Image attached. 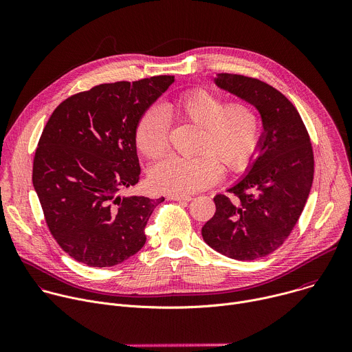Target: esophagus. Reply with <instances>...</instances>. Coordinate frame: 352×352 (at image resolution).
<instances>
[{"label": "esophagus", "instance_id": "34e87169", "mask_svg": "<svg viewBox=\"0 0 352 352\" xmlns=\"http://www.w3.org/2000/svg\"><path fill=\"white\" fill-rule=\"evenodd\" d=\"M167 199L168 200H177V202H190L192 197L190 196H184V195H174V193H170L167 195Z\"/></svg>", "mask_w": 352, "mask_h": 352}]
</instances>
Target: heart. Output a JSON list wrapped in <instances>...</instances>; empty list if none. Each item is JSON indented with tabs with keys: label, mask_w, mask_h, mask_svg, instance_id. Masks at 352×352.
I'll use <instances>...</instances> for the list:
<instances>
[{
	"label": "heart",
	"mask_w": 352,
	"mask_h": 352,
	"mask_svg": "<svg viewBox=\"0 0 352 352\" xmlns=\"http://www.w3.org/2000/svg\"><path fill=\"white\" fill-rule=\"evenodd\" d=\"M181 120L197 126L195 156L171 157L150 173L152 185L163 192L188 195L202 190L223 174L220 161L230 171H241L252 160L261 138L262 124L256 110L243 102L226 104L224 98L205 89L182 93L170 106ZM136 146L152 160L168 150V118L153 106L144 111L136 126Z\"/></svg>",
	"instance_id": "obj_1"
}]
</instances>
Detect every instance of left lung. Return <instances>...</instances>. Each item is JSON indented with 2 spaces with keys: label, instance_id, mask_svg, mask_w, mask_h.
I'll use <instances>...</instances> for the list:
<instances>
[{
  "label": "left lung",
  "instance_id": "obj_1",
  "mask_svg": "<svg viewBox=\"0 0 352 352\" xmlns=\"http://www.w3.org/2000/svg\"><path fill=\"white\" fill-rule=\"evenodd\" d=\"M214 83L259 111L263 133L249 171L230 195L214 196L202 236L224 256L254 261L283 245L302 213L314 181L312 144L296 109L273 86L234 74H217Z\"/></svg>",
  "mask_w": 352,
  "mask_h": 352
}]
</instances>
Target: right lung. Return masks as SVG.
<instances>
[{
	"label": "right lung",
	"instance_id": "obj_1",
	"mask_svg": "<svg viewBox=\"0 0 352 352\" xmlns=\"http://www.w3.org/2000/svg\"><path fill=\"white\" fill-rule=\"evenodd\" d=\"M174 80L162 75L98 85L64 100L47 121L33 186L50 232L75 261L110 267L143 248L144 227L164 197L121 190L140 178L139 120Z\"/></svg>",
	"mask_w": 352,
	"mask_h": 352
}]
</instances>
